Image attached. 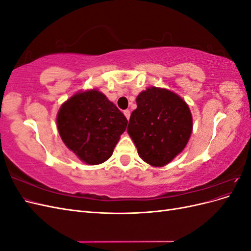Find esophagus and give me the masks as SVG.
Segmentation results:
<instances>
[{"label":"esophagus","mask_w":251,"mask_h":251,"mask_svg":"<svg viewBox=\"0 0 251 251\" xmlns=\"http://www.w3.org/2000/svg\"><path fill=\"white\" fill-rule=\"evenodd\" d=\"M124 114H125V116L126 117L127 120L130 119V116H131V112H130V111H128V110H125V111H124Z\"/></svg>","instance_id":"1"}]
</instances>
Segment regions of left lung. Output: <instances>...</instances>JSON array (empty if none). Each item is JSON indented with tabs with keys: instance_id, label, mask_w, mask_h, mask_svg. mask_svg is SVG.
<instances>
[{
	"instance_id": "obj_1",
	"label": "left lung",
	"mask_w": 251,
	"mask_h": 251,
	"mask_svg": "<svg viewBox=\"0 0 251 251\" xmlns=\"http://www.w3.org/2000/svg\"><path fill=\"white\" fill-rule=\"evenodd\" d=\"M136 103L126 131L142 160L161 168L178 156L191 138V110L178 94L157 87L140 92Z\"/></svg>"
}]
</instances>
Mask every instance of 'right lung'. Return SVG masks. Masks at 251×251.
I'll return each instance as SVG.
<instances>
[{
  "label": "right lung",
  "mask_w": 251,
  "mask_h": 251,
  "mask_svg": "<svg viewBox=\"0 0 251 251\" xmlns=\"http://www.w3.org/2000/svg\"><path fill=\"white\" fill-rule=\"evenodd\" d=\"M126 124L124 114L97 89L75 93L60 105L56 116L66 147L89 165L108 160Z\"/></svg>",
  "instance_id": "right-lung-1"
}]
</instances>
